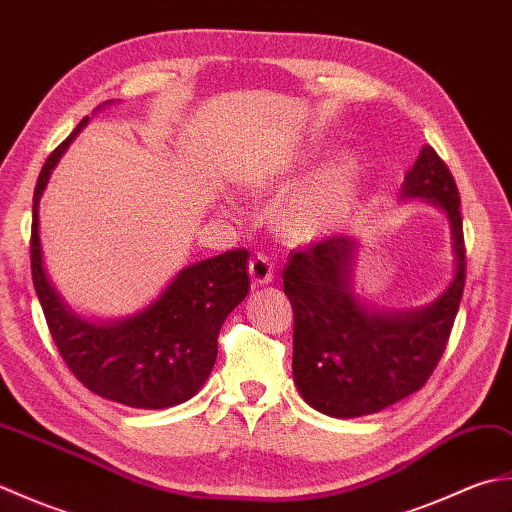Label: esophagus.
<instances>
[{"label":"esophagus","instance_id":"obj_1","mask_svg":"<svg viewBox=\"0 0 512 512\" xmlns=\"http://www.w3.org/2000/svg\"><path fill=\"white\" fill-rule=\"evenodd\" d=\"M248 273H250V279H253L255 286L270 284V281L275 279L273 259H270L266 253L253 255V259H250V264H248Z\"/></svg>","mask_w":512,"mask_h":512}]
</instances>
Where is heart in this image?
<instances>
[{
	"label": "heart",
	"mask_w": 512,
	"mask_h": 512,
	"mask_svg": "<svg viewBox=\"0 0 512 512\" xmlns=\"http://www.w3.org/2000/svg\"><path fill=\"white\" fill-rule=\"evenodd\" d=\"M354 189V167L350 162L325 171L323 176L290 204L286 226L295 235H314L339 217Z\"/></svg>",
	"instance_id": "heart-1"
}]
</instances>
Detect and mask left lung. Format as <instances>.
Returning a JSON list of instances; mask_svg holds the SVG:
<instances>
[{
	"mask_svg": "<svg viewBox=\"0 0 512 512\" xmlns=\"http://www.w3.org/2000/svg\"><path fill=\"white\" fill-rule=\"evenodd\" d=\"M405 198H429L451 220L455 277L429 308L369 314L354 301L347 270L352 239L323 237L292 248L284 292L295 312L292 374L314 409L356 418L385 409L424 387L447 350L466 281L460 191L438 151L424 145L402 184Z\"/></svg>",
	"mask_w": 512,
	"mask_h": 512,
	"instance_id": "8db88e82",
	"label": "left lung"
}]
</instances>
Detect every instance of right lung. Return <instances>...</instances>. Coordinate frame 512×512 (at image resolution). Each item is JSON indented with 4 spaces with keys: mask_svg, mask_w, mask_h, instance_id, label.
Masks as SVG:
<instances>
[{
    "mask_svg": "<svg viewBox=\"0 0 512 512\" xmlns=\"http://www.w3.org/2000/svg\"><path fill=\"white\" fill-rule=\"evenodd\" d=\"M85 123L88 118L52 151L39 173L32 195V284L52 341L79 383L127 407L180 405L209 378L222 323L248 295V250L233 248L184 268L156 303L132 319L112 325L76 319L43 270L37 206L52 167Z\"/></svg>",
    "mask_w": 512,
    "mask_h": 512,
    "instance_id": "obj_1",
    "label": "right lung"
}]
</instances>
